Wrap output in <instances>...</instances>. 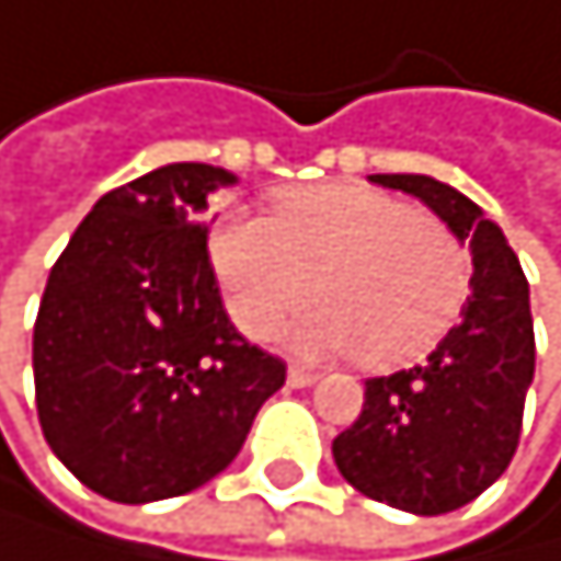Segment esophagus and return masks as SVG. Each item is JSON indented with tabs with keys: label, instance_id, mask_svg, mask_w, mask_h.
Returning <instances> with one entry per match:
<instances>
[{
	"label": "esophagus",
	"instance_id": "34e87169",
	"mask_svg": "<svg viewBox=\"0 0 561 561\" xmlns=\"http://www.w3.org/2000/svg\"><path fill=\"white\" fill-rule=\"evenodd\" d=\"M316 379H319V373H309V368H301V365L287 368V382H291L295 390H305V386H312Z\"/></svg>",
	"mask_w": 561,
	"mask_h": 561
}]
</instances>
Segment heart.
<instances>
[{"label":"heart","mask_w":561,"mask_h":561,"mask_svg":"<svg viewBox=\"0 0 561 561\" xmlns=\"http://www.w3.org/2000/svg\"><path fill=\"white\" fill-rule=\"evenodd\" d=\"M210 266L245 336H270L316 295L291 344L354 354L365 368L425 358L460 323L474 287L471 249L457 234L368 185L287 188L270 217H217Z\"/></svg>","instance_id":"obj_1"}]
</instances>
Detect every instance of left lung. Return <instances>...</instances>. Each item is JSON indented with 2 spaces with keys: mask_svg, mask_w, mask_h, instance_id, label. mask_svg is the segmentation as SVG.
<instances>
[{
  "mask_svg": "<svg viewBox=\"0 0 561 561\" xmlns=\"http://www.w3.org/2000/svg\"><path fill=\"white\" fill-rule=\"evenodd\" d=\"M368 179L417 196L471 242L474 287L428 362L365 382L362 414L333 439V460L362 495L439 516L489 489L520 443L534 379L530 287L506 234L453 185L428 175Z\"/></svg>",
  "mask_w": 561,
  "mask_h": 561,
  "instance_id": "left-lung-1",
  "label": "left lung"
}]
</instances>
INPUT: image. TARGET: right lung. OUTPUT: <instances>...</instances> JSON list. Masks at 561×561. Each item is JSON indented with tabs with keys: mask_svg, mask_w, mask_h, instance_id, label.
Returning a JSON list of instances; mask_svg holds the SVG:
<instances>
[{
	"mask_svg": "<svg viewBox=\"0 0 561 561\" xmlns=\"http://www.w3.org/2000/svg\"><path fill=\"white\" fill-rule=\"evenodd\" d=\"M225 168L164 164L104 193L55 260L34 323L37 422L90 492L158 502L217 478L287 368L225 312L207 196Z\"/></svg>",
	"mask_w": 561,
	"mask_h": 561,
	"instance_id": "1",
	"label": "right lung"
}]
</instances>
